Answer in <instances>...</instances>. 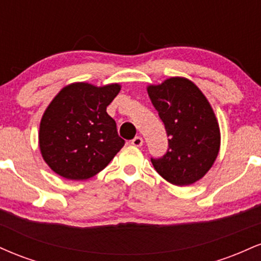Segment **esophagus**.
I'll list each match as a JSON object with an SVG mask.
<instances>
[{
    "instance_id": "34e87169",
    "label": "esophagus",
    "mask_w": 261,
    "mask_h": 261,
    "mask_svg": "<svg viewBox=\"0 0 261 261\" xmlns=\"http://www.w3.org/2000/svg\"><path fill=\"white\" fill-rule=\"evenodd\" d=\"M131 145L135 146V147H141L143 145V140L141 136H136L134 140H131Z\"/></svg>"
}]
</instances>
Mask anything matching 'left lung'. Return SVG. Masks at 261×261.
<instances>
[{"instance_id":"8db88e82","label":"left lung","mask_w":261,"mask_h":261,"mask_svg":"<svg viewBox=\"0 0 261 261\" xmlns=\"http://www.w3.org/2000/svg\"><path fill=\"white\" fill-rule=\"evenodd\" d=\"M147 93L169 136L167 153L151 158L154 169L176 187L194 184L211 169L220 152V125L211 104L185 77L149 85Z\"/></svg>"}]
</instances>
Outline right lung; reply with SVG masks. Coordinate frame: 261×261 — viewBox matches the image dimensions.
Returning <instances> with one entry per match:
<instances>
[{
    "label": "right lung",
    "mask_w": 261,
    "mask_h": 261,
    "mask_svg": "<svg viewBox=\"0 0 261 261\" xmlns=\"http://www.w3.org/2000/svg\"><path fill=\"white\" fill-rule=\"evenodd\" d=\"M119 83L65 86L50 101L39 127V148L53 172L68 180H86L103 170L125 145L107 107Z\"/></svg>",
    "instance_id": "1"
}]
</instances>
